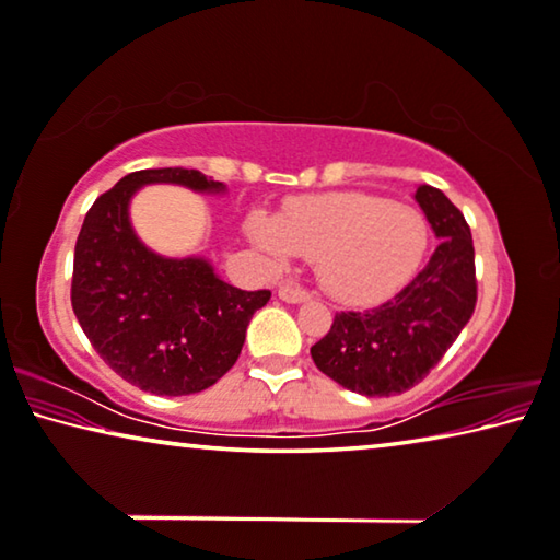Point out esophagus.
<instances>
[{
    "mask_svg": "<svg viewBox=\"0 0 560 560\" xmlns=\"http://www.w3.org/2000/svg\"><path fill=\"white\" fill-rule=\"evenodd\" d=\"M278 295L280 300H285V303H305V300H310V292L300 285H282L278 290Z\"/></svg>",
    "mask_w": 560,
    "mask_h": 560,
    "instance_id": "34e87169",
    "label": "esophagus"
}]
</instances>
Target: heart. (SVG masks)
Here are the masks:
<instances>
[{"mask_svg":"<svg viewBox=\"0 0 560 560\" xmlns=\"http://www.w3.org/2000/svg\"><path fill=\"white\" fill-rule=\"evenodd\" d=\"M247 232L275 265L292 255L315 260L323 288L348 305L381 303L398 292L430 245L423 212L368 192L298 197L280 218L255 212Z\"/></svg>","mask_w":560,"mask_h":560,"instance_id":"1","label":"heart"}]
</instances>
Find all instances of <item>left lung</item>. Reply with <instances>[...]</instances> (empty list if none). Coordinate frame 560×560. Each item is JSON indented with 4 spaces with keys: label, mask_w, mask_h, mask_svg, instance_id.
<instances>
[{
    "label": "left lung",
    "mask_w": 560,
    "mask_h": 560,
    "mask_svg": "<svg viewBox=\"0 0 560 560\" xmlns=\"http://www.w3.org/2000/svg\"><path fill=\"white\" fill-rule=\"evenodd\" d=\"M416 200L441 240L425 268L388 303L335 313L328 335L310 348L320 373L368 398L423 381L476 310V250L466 218L438 187L420 185Z\"/></svg>",
    "instance_id": "8db88e82"
}]
</instances>
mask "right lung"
Masks as SVG:
<instances>
[{
	"instance_id": "obj_1",
	"label": "right lung",
	"mask_w": 560,
	"mask_h": 560,
	"mask_svg": "<svg viewBox=\"0 0 560 560\" xmlns=\"http://www.w3.org/2000/svg\"><path fill=\"white\" fill-rule=\"evenodd\" d=\"M172 183L197 192L225 185L197 170H140L100 195L74 245L72 310L97 355L144 393L190 395L220 381L243 350L270 290H237L202 257L148 250L130 225V197Z\"/></svg>"
}]
</instances>
